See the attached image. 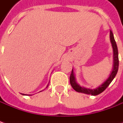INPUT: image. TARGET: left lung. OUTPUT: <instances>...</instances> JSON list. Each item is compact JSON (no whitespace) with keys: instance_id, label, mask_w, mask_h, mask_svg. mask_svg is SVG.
Masks as SVG:
<instances>
[{"instance_id":"left-lung-1","label":"left lung","mask_w":123,"mask_h":123,"mask_svg":"<svg viewBox=\"0 0 123 123\" xmlns=\"http://www.w3.org/2000/svg\"><path fill=\"white\" fill-rule=\"evenodd\" d=\"M110 40H111V44L114 50V68L111 72V74L110 76V77L107 79V81L105 83H103L101 86L95 89V90H90V89H87L85 87H82L79 86L78 84L75 81V79L74 76L73 74V70H72V72L70 76V85L72 86V87H73V89L78 92H82L85 93L87 94H91V95H98L99 94H101L103 92L107 87H108V86L110 84V83L112 81V80L115 77L116 74H117L118 70V48H117V45H116V41L114 40L113 33L110 31Z\"/></svg>"}]
</instances>
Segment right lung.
Masks as SVG:
<instances>
[{
  "instance_id": "1",
  "label": "right lung",
  "mask_w": 123,
  "mask_h": 123,
  "mask_svg": "<svg viewBox=\"0 0 123 123\" xmlns=\"http://www.w3.org/2000/svg\"><path fill=\"white\" fill-rule=\"evenodd\" d=\"M24 95H25V94H24Z\"/></svg>"
}]
</instances>
